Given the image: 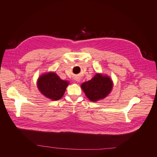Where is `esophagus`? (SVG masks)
<instances>
[{
    "instance_id": "obj_1",
    "label": "esophagus",
    "mask_w": 157,
    "mask_h": 157,
    "mask_svg": "<svg viewBox=\"0 0 157 157\" xmlns=\"http://www.w3.org/2000/svg\"><path fill=\"white\" fill-rule=\"evenodd\" d=\"M75 80H76V81H77V82H79V81H80L79 78H77V79H75Z\"/></svg>"
}]
</instances>
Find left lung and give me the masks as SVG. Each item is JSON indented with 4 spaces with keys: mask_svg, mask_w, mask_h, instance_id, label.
<instances>
[{
    "mask_svg": "<svg viewBox=\"0 0 157 157\" xmlns=\"http://www.w3.org/2000/svg\"><path fill=\"white\" fill-rule=\"evenodd\" d=\"M81 88L90 101H96L105 98L110 93L113 88V82L106 76L96 74L93 78L84 82Z\"/></svg>",
    "mask_w": 157,
    "mask_h": 157,
    "instance_id": "8db88e82",
    "label": "left lung"
}]
</instances>
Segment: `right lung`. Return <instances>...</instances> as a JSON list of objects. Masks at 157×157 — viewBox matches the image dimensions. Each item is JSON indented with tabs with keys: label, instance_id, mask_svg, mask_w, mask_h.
Listing matches in <instances>:
<instances>
[{
	"label": "right lung",
	"instance_id": "right-lung-1",
	"mask_svg": "<svg viewBox=\"0 0 157 157\" xmlns=\"http://www.w3.org/2000/svg\"><path fill=\"white\" fill-rule=\"evenodd\" d=\"M68 82L61 80L54 73H49L39 77L37 86L40 92L52 100H58L63 97Z\"/></svg>",
	"mask_w": 157,
	"mask_h": 157
}]
</instances>
